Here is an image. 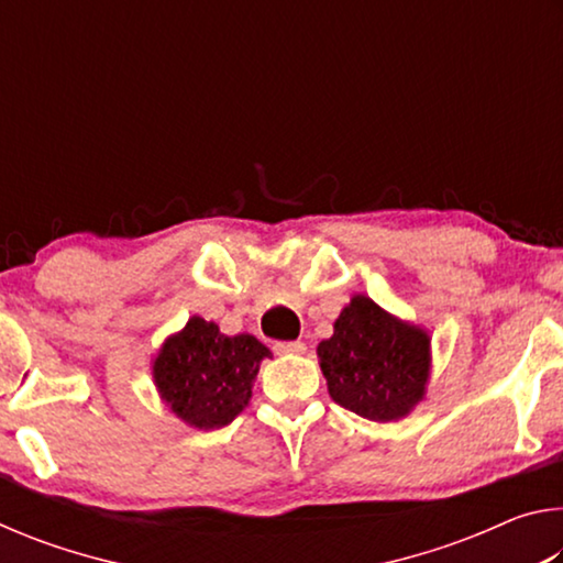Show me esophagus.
Returning <instances> with one entry per match:
<instances>
[{"instance_id": "esophagus-1", "label": "esophagus", "mask_w": 563, "mask_h": 563, "mask_svg": "<svg viewBox=\"0 0 563 563\" xmlns=\"http://www.w3.org/2000/svg\"><path fill=\"white\" fill-rule=\"evenodd\" d=\"M275 352H278V355H302V352H305V342H300V340L275 342Z\"/></svg>"}]
</instances>
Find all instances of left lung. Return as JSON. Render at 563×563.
Instances as JSON below:
<instances>
[{
  "instance_id": "1",
  "label": "left lung",
  "mask_w": 563,
  "mask_h": 563,
  "mask_svg": "<svg viewBox=\"0 0 563 563\" xmlns=\"http://www.w3.org/2000/svg\"><path fill=\"white\" fill-rule=\"evenodd\" d=\"M318 360L340 407L373 422H397L427 395L432 338L427 328L357 292L318 345Z\"/></svg>"
}]
</instances>
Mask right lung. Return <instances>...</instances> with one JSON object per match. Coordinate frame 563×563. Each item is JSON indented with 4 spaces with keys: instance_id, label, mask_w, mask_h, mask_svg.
<instances>
[{
    "instance_id": "obj_1",
    "label": "right lung",
    "mask_w": 563,
    "mask_h": 563,
    "mask_svg": "<svg viewBox=\"0 0 563 563\" xmlns=\"http://www.w3.org/2000/svg\"><path fill=\"white\" fill-rule=\"evenodd\" d=\"M273 352L258 338L223 335L211 320L188 318L151 360L156 393L194 430H221L253 397L261 362Z\"/></svg>"
}]
</instances>
